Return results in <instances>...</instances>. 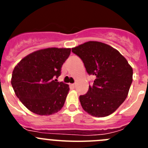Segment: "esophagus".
Here are the masks:
<instances>
[{"label": "esophagus", "instance_id": "esophagus-1", "mask_svg": "<svg viewBox=\"0 0 148 148\" xmlns=\"http://www.w3.org/2000/svg\"><path fill=\"white\" fill-rule=\"evenodd\" d=\"M70 87H71L72 88H75V84H70Z\"/></svg>", "mask_w": 148, "mask_h": 148}]
</instances>
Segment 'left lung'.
<instances>
[{"label":"left lung","instance_id":"8db88e82","mask_svg":"<svg viewBox=\"0 0 148 148\" xmlns=\"http://www.w3.org/2000/svg\"><path fill=\"white\" fill-rule=\"evenodd\" d=\"M82 58L90 75H95L92 87L79 96L84 110L95 117L114 113L126 99L133 82V68L117 49L99 41H87L72 48Z\"/></svg>","mask_w":148,"mask_h":148}]
</instances>
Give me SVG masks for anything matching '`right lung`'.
Masks as SVG:
<instances>
[{
    "instance_id": "right-lung-1",
    "label": "right lung",
    "mask_w": 148,
    "mask_h": 148,
    "mask_svg": "<svg viewBox=\"0 0 148 148\" xmlns=\"http://www.w3.org/2000/svg\"><path fill=\"white\" fill-rule=\"evenodd\" d=\"M71 52L70 48L39 49L22 58L12 71L11 84L15 95L32 113L53 115L61 110L70 90L56 78Z\"/></svg>"
}]
</instances>
